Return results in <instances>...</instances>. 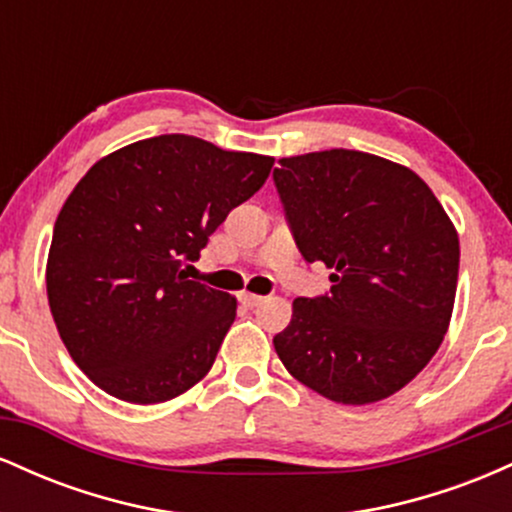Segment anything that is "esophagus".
<instances>
[{"label": "esophagus", "instance_id": "esophagus-1", "mask_svg": "<svg viewBox=\"0 0 512 512\" xmlns=\"http://www.w3.org/2000/svg\"><path fill=\"white\" fill-rule=\"evenodd\" d=\"M238 298H240V303L243 305H248V308H255V305H260L264 298L262 296H257V293H250V291H243V293H238Z\"/></svg>", "mask_w": 512, "mask_h": 512}]
</instances>
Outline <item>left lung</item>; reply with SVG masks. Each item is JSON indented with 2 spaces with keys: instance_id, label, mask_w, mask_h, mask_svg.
<instances>
[{
  "instance_id": "8db88e82",
  "label": "left lung",
  "mask_w": 512,
  "mask_h": 512,
  "mask_svg": "<svg viewBox=\"0 0 512 512\" xmlns=\"http://www.w3.org/2000/svg\"><path fill=\"white\" fill-rule=\"evenodd\" d=\"M274 185L305 262L332 269L325 296L296 298L274 337L286 370L339 404L395 395L448 332L460 240L409 168L330 149L281 158Z\"/></svg>"
}]
</instances>
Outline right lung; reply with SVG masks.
<instances>
[{"mask_svg": "<svg viewBox=\"0 0 512 512\" xmlns=\"http://www.w3.org/2000/svg\"><path fill=\"white\" fill-rule=\"evenodd\" d=\"M272 166V156L161 134L79 180L55 221L45 279L69 356L101 390L156 404L209 373L238 303L182 267Z\"/></svg>", "mask_w": 512, "mask_h": 512, "instance_id": "add662e5", "label": "right lung"}]
</instances>
